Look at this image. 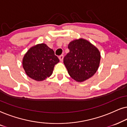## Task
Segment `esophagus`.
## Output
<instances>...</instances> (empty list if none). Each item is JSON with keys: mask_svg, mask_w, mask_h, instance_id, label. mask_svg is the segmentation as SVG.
<instances>
[{"mask_svg": "<svg viewBox=\"0 0 127 127\" xmlns=\"http://www.w3.org/2000/svg\"><path fill=\"white\" fill-rule=\"evenodd\" d=\"M64 55H60V57H59V59H60V61H61V62H62L63 61V60H64Z\"/></svg>", "mask_w": 127, "mask_h": 127, "instance_id": "34e87169", "label": "esophagus"}]
</instances>
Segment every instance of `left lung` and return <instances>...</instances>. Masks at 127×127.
Returning a JSON list of instances; mask_svg holds the SVG:
<instances>
[{"label": "left lung", "instance_id": "obj_1", "mask_svg": "<svg viewBox=\"0 0 127 127\" xmlns=\"http://www.w3.org/2000/svg\"><path fill=\"white\" fill-rule=\"evenodd\" d=\"M69 53L64 63L71 77L77 82H83L94 75L99 66L100 53L89 41L80 38L70 41Z\"/></svg>", "mask_w": 127, "mask_h": 127}]
</instances>
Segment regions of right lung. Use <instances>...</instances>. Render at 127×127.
<instances>
[{
    "mask_svg": "<svg viewBox=\"0 0 127 127\" xmlns=\"http://www.w3.org/2000/svg\"><path fill=\"white\" fill-rule=\"evenodd\" d=\"M59 62L53 50L41 43L28 50L22 59V66L28 76L40 81L51 75L54 67Z\"/></svg>",
    "mask_w": 127,
    "mask_h": 127,
    "instance_id": "obj_1",
    "label": "right lung"
}]
</instances>
